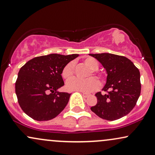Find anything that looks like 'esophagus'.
I'll list each match as a JSON object with an SVG mask.
<instances>
[{"label":"esophagus","instance_id":"obj_1","mask_svg":"<svg viewBox=\"0 0 155 155\" xmlns=\"http://www.w3.org/2000/svg\"><path fill=\"white\" fill-rule=\"evenodd\" d=\"M82 93V95H83V96L84 97V98H87V97L89 96V94H87V93H83V92H81Z\"/></svg>","mask_w":155,"mask_h":155}]
</instances>
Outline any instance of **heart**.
Returning a JSON list of instances; mask_svg holds the SVG:
<instances>
[{
  "label": "heart",
  "instance_id": "b5f03b06",
  "mask_svg": "<svg viewBox=\"0 0 155 155\" xmlns=\"http://www.w3.org/2000/svg\"><path fill=\"white\" fill-rule=\"evenodd\" d=\"M83 63L91 70L87 74L86 77H90L92 75L96 78L99 83L104 81V77L102 74L97 72L99 68V64L95 59L93 57H87L83 60ZM74 74V63L70 62L68 63L63 68L62 72V76L66 81H68ZM98 83L96 80L93 78H88L86 79H79V78H72L67 83V87L70 91H81L84 93H89L94 91L98 87Z\"/></svg>",
  "mask_w": 155,
  "mask_h": 155
}]
</instances>
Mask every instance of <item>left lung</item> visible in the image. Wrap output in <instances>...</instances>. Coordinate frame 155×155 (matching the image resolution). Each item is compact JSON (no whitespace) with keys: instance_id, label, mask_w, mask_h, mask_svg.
<instances>
[{"instance_id":"left-lung-1","label":"left lung","mask_w":155,"mask_h":155,"mask_svg":"<svg viewBox=\"0 0 155 155\" xmlns=\"http://www.w3.org/2000/svg\"><path fill=\"white\" fill-rule=\"evenodd\" d=\"M100 62L106 71L102 95L97 93V104L91 108L97 116L114 121L127 115L136 106L141 93L140 72L130 60L110 53L89 54Z\"/></svg>"}]
</instances>
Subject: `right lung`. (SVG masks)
I'll use <instances>...</instances> for the list:
<instances>
[{"mask_svg": "<svg viewBox=\"0 0 155 155\" xmlns=\"http://www.w3.org/2000/svg\"><path fill=\"white\" fill-rule=\"evenodd\" d=\"M78 54H50L34 57L19 70L15 89L18 102L26 115L39 121H49L65 108L70 93L60 92L64 85V67Z\"/></svg>", "mask_w": 155, "mask_h": 155, "instance_id": "right-lung-1", "label": "right lung"}]
</instances>
